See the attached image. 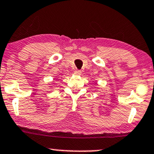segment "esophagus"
<instances>
[{
  "mask_svg": "<svg viewBox=\"0 0 154 154\" xmlns=\"http://www.w3.org/2000/svg\"><path fill=\"white\" fill-rule=\"evenodd\" d=\"M74 74H75L76 75H80V74H81V71L78 70V69H76V70L74 71Z\"/></svg>",
  "mask_w": 154,
  "mask_h": 154,
  "instance_id": "1",
  "label": "esophagus"
}]
</instances>
